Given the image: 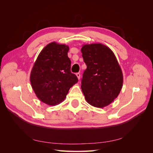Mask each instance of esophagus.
<instances>
[{"label": "esophagus", "instance_id": "34e87169", "mask_svg": "<svg viewBox=\"0 0 153 153\" xmlns=\"http://www.w3.org/2000/svg\"><path fill=\"white\" fill-rule=\"evenodd\" d=\"M76 76H77V78H78V79L80 80V74L79 73H76Z\"/></svg>", "mask_w": 153, "mask_h": 153}]
</instances>
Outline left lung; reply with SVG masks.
Wrapping results in <instances>:
<instances>
[{"label":"left lung","mask_w":153,"mask_h":153,"mask_svg":"<svg viewBox=\"0 0 153 153\" xmlns=\"http://www.w3.org/2000/svg\"><path fill=\"white\" fill-rule=\"evenodd\" d=\"M87 65L81 88L87 102L97 108L108 106L122 89L123 75L114 52L101 43L85 44L81 48Z\"/></svg>","instance_id":"8db88e82"}]
</instances>
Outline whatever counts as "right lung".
Wrapping results in <instances>:
<instances>
[{"instance_id":"obj_1","label":"right lung","mask_w":153,"mask_h":153,"mask_svg":"<svg viewBox=\"0 0 153 153\" xmlns=\"http://www.w3.org/2000/svg\"><path fill=\"white\" fill-rule=\"evenodd\" d=\"M69 47L52 42L41 51L32 68L30 81L38 98L50 106L66 98L69 90L78 78L71 72Z\"/></svg>"}]
</instances>
